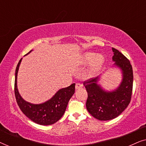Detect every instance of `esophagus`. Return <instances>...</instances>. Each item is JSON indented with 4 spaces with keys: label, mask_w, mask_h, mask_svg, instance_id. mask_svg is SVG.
<instances>
[{
    "label": "esophagus",
    "mask_w": 146,
    "mask_h": 146,
    "mask_svg": "<svg viewBox=\"0 0 146 146\" xmlns=\"http://www.w3.org/2000/svg\"><path fill=\"white\" fill-rule=\"evenodd\" d=\"M83 87V85L82 84H80V83H76V90H78V89H80L81 88Z\"/></svg>",
    "instance_id": "34e87169"
}]
</instances>
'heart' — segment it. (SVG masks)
Here are the masks:
<instances>
[{"label":"heart","mask_w":146,"mask_h":146,"mask_svg":"<svg viewBox=\"0 0 146 146\" xmlns=\"http://www.w3.org/2000/svg\"><path fill=\"white\" fill-rule=\"evenodd\" d=\"M79 63L82 65H88L92 64L90 72L95 74L100 70L105 63V58L103 55L98 54L95 52H87L79 59Z\"/></svg>","instance_id":"obj_1"}]
</instances>
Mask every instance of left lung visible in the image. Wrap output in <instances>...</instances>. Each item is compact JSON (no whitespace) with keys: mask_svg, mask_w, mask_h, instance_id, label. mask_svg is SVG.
<instances>
[{"mask_svg":"<svg viewBox=\"0 0 146 146\" xmlns=\"http://www.w3.org/2000/svg\"><path fill=\"white\" fill-rule=\"evenodd\" d=\"M112 60L122 73V80L114 90L106 91L98 84L100 77L85 81L88 92L87 110L99 120H110L120 115L130 102L133 88V70L129 60L117 50L112 48Z\"/></svg>","mask_w":146,"mask_h":146,"instance_id":"8db88e82","label":"left lung"}]
</instances>
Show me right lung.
Listing matches in <instances>:
<instances>
[{
    "instance_id": "1",
    "label": "right lung",
    "mask_w": 146,
    "mask_h": 146,
    "mask_svg": "<svg viewBox=\"0 0 146 146\" xmlns=\"http://www.w3.org/2000/svg\"><path fill=\"white\" fill-rule=\"evenodd\" d=\"M22 59L18 63L15 71V94L18 105L24 114L34 122L43 125L53 124L64 113L70 99L75 92V84L59 90L52 98L44 103L34 104L28 102L21 97L17 88V74Z\"/></svg>"
}]
</instances>
